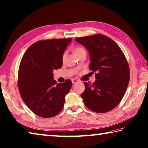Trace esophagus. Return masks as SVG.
Returning <instances> with one entry per match:
<instances>
[{
    "label": "esophagus",
    "instance_id": "34e87169",
    "mask_svg": "<svg viewBox=\"0 0 148 148\" xmlns=\"http://www.w3.org/2000/svg\"><path fill=\"white\" fill-rule=\"evenodd\" d=\"M78 82V80L76 79H72V83H76Z\"/></svg>",
    "mask_w": 148,
    "mask_h": 148
}]
</instances>
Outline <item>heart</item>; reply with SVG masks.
Masks as SVG:
<instances>
[{
	"instance_id": "obj_1",
	"label": "heart",
	"mask_w": 148,
	"mask_h": 148,
	"mask_svg": "<svg viewBox=\"0 0 148 148\" xmlns=\"http://www.w3.org/2000/svg\"><path fill=\"white\" fill-rule=\"evenodd\" d=\"M84 49H83V48H81V47H77V48H75V49L74 50V55H76V53H79V52H81V51H82V50H83ZM65 53H64V54L63 55V58H64V57H65Z\"/></svg>"
}]
</instances>
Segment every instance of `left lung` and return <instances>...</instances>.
<instances>
[{
    "label": "left lung",
    "mask_w": 148,
    "mask_h": 148,
    "mask_svg": "<svg viewBox=\"0 0 148 148\" xmlns=\"http://www.w3.org/2000/svg\"><path fill=\"white\" fill-rule=\"evenodd\" d=\"M90 56V70L96 81L84 82L81 97L85 106L94 112L104 113L115 108L124 96L130 82L128 63L122 50L113 40L100 34L76 37Z\"/></svg>",
    "instance_id": "left-lung-1"
}]
</instances>
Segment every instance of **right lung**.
Segmentation results:
<instances>
[{
  "label": "right lung",
  "mask_w": 148,
  "mask_h": 148,
  "mask_svg": "<svg viewBox=\"0 0 148 148\" xmlns=\"http://www.w3.org/2000/svg\"><path fill=\"white\" fill-rule=\"evenodd\" d=\"M71 41L69 38L37 41L21 60L18 72L20 95L28 108L40 117H53L63 108L72 82L66 79L57 83L53 71L61 68L63 54Z\"/></svg>",
  "instance_id": "add662e5"
}]
</instances>
